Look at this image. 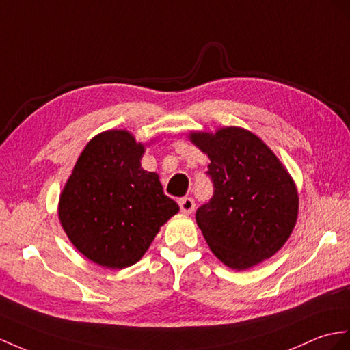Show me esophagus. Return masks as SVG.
<instances>
[{"label":"esophagus","mask_w":350,"mask_h":350,"mask_svg":"<svg viewBox=\"0 0 350 350\" xmlns=\"http://www.w3.org/2000/svg\"><path fill=\"white\" fill-rule=\"evenodd\" d=\"M194 200L191 198H184L180 200V208H181V212H184V214H191V212L194 211Z\"/></svg>","instance_id":"esophagus-1"}]
</instances>
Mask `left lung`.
<instances>
[{"mask_svg": "<svg viewBox=\"0 0 350 350\" xmlns=\"http://www.w3.org/2000/svg\"><path fill=\"white\" fill-rule=\"evenodd\" d=\"M189 139L211 160L214 196L196 212L211 251L233 270L270 258L291 236L298 217V191L282 161L243 127L190 132Z\"/></svg>", "mask_w": 350, "mask_h": 350, "instance_id": "left-lung-1", "label": "left lung"}]
</instances>
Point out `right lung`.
<instances>
[{
    "label": "right lung",
    "mask_w": 350,
    "mask_h": 350,
    "mask_svg": "<svg viewBox=\"0 0 350 350\" xmlns=\"http://www.w3.org/2000/svg\"><path fill=\"white\" fill-rule=\"evenodd\" d=\"M146 146L124 129L93 136L59 196L57 215L68 239L102 267L138 262L180 211L159 175L141 167Z\"/></svg>",
    "instance_id": "obj_1"
}]
</instances>
